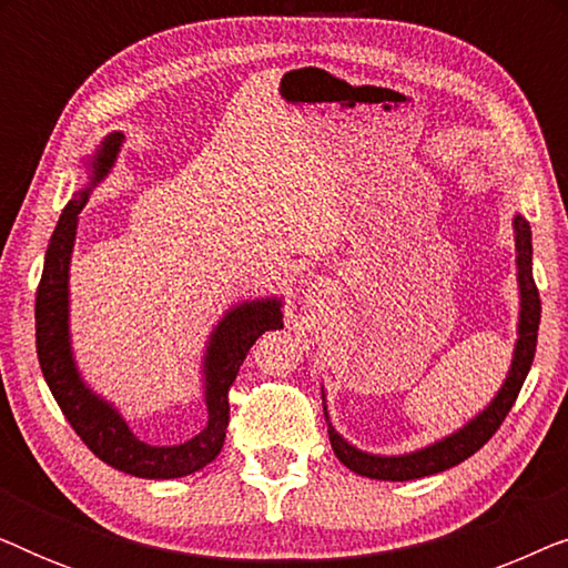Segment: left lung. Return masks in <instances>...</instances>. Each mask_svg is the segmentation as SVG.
<instances>
[{"label":"left lung","instance_id":"left-lung-1","mask_svg":"<svg viewBox=\"0 0 568 568\" xmlns=\"http://www.w3.org/2000/svg\"><path fill=\"white\" fill-rule=\"evenodd\" d=\"M515 227V247H517V282H519V325H517V344H515V356H511L509 375L504 379L501 390L494 395V400L480 410L476 418H470L463 429H457L449 437L434 442V445L416 449V453L408 455H372L362 453L354 445L341 437V434L333 429L328 408L325 410V422H328V437L331 447L341 463L346 465L348 470L359 473L364 478H377V480H414L424 476H434V473H442L453 465L468 460L470 455H476L480 447L486 445L488 439L494 437L496 429H499L504 418L515 406L519 390H523V383L530 372V364L535 359V344H538V325H540V294L538 286H535L532 278V235L530 224H527L525 216H515L511 222ZM325 400V395H323Z\"/></svg>","mask_w":568,"mask_h":568}]
</instances>
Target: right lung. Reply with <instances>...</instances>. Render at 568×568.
<instances>
[{
    "mask_svg": "<svg viewBox=\"0 0 568 568\" xmlns=\"http://www.w3.org/2000/svg\"><path fill=\"white\" fill-rule=\"evenodd\" d=\"M121 144L123 134L113 131L100 142L95 154L84 160L90 173L88 189L74 193L53 230L43 261V276L36 292V352L61 414L100 460L136 478H183L206 468L220 455L230 424V385L235 383L240 364L245 362L255 338L284 325L282 300L240 302L216 323L204 354L209 422L196 437L173 447H152L139 439L119 410L84 385L72 356V341H69V261H72L77 237V214L88 204L92 185L111 173Z\"/></svg>",
    "mask_w": 568,
    "mask_h": 568,
    "instance_id": "obj_1",
    "label": "right lung"
}]
</instances>
